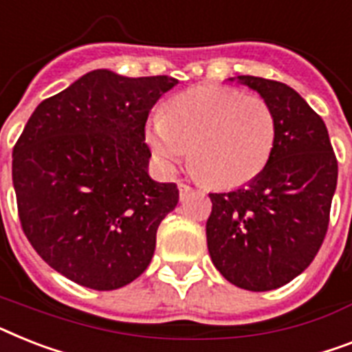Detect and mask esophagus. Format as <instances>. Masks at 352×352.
<instances>
[{"label":"esophagus","instance_id":"esophagus-1","mask_svg":"<svg viewBox=\"0 0 352 352\" xmlns=\"http://www.w3.org/2000/svg\"><path fill=\"white\" fill-rule=\"evenodd\" d=\"M179 197H181V201L184 202L186 199H188V197L191 195V193H193V190H191V186H188V184H184V182H179Z\"/></svg>","mask_w":352,"mask_h":352}]
</instances>
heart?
Masks as SVG:
<instances>
[{
    "mask_svg": "<svg viewBox=\"0 0 352 352\" xmlns=\"http://www.w3.org/2000/svg\"><path fill=\"white\" fill-rule=\"evenodd\" d=\"M144 139L164 173H173L191 153L197 175L235 188L253 181L270 162L276 121L260 97L230 87H197L150 119Z\"/></svg>",
    "mask_w": 352,
    "mask_h": 352,
    "instance_id": "heart-1",
    "label": "heart"
}]
</instances>
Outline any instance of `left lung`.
Instances as JSON below:
<instances>
[{
    "label": "left lung",
    "instance_id": "8db88e82",
    "mask_svg": "<svg viewBox=\"0 0 352 352\" xmlns=\"http://www.w3.org/2000/svg\"><path fill=\"white\" fill-rule=\"evenodd\" d=\"M230 81H233L231 77ZM275 113L270 162L248 186L210 193L206 239L228 282L271 291L298 276L318 253L329 226L338 162L325 122L284 82L239 76Z\"/></svg>",
    "mask_w": 352,
    "mask_h": 352
}]
</instances>
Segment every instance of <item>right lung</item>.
Wrapping results in <instances>:
<instances>
[{
	"label": "right lung",
	"instance_id": "1",
	"mask_svg": "<svg viewBox=\"0 0 352 352\" xmlns=\"http://www.w3.org/2000/svg\"><path fill=\"white\" fill-rule=\"evenodd\" d=\"M168 76L92 70L37 104L12 153L21 228L37 255L72 282L111 291L144 273L157 228L175 210L173 182L148 175V113Z\"/></svg>",
	"mask_w": 352,
	"mask_h": 352
}]
</instances>
